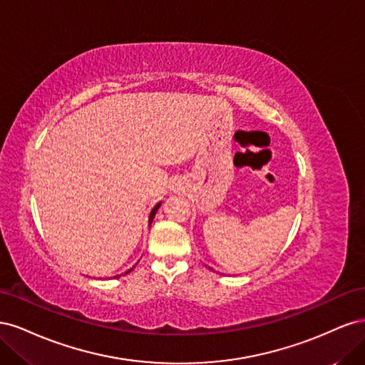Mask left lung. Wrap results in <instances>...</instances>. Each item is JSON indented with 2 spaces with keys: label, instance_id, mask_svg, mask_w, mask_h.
I'll return each instance as SVG.
<instances>
[{
  "label": "left lung",
  "instance_id": "8db88e82",
  "mask_svg": "<svg viewBox=\"0 0 365 365\" xmlns=\"http://www.w3.org/2000/svg\"><path fill=\"white\" fill-rule=\"evenodd\" d=\"M208 269H212V271H213V268H210V267H208Z\"/></svg>",
  "mask_w": 365,
  "mask_h": 365
}]
</instances>
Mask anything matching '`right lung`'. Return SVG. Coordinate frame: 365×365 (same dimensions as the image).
<instances>
[{
  "mask_svg": "<svg viewBox=\"0 0 365 365\" xmlns=\"http://www.w3.org/2000/svg\"><path fill=\"white\" fill-rule=\"evenodd\" d=\"M161 207V202H158L155 207H153L152 210H150V215H149V227H150V224H152V220H153V217H155V215H157V212H158V208ZM135 268V264H134V267H132L130 269H128L125 274H128V272H130L132 269H134ZM117 277H120V274L118 275H115V277L114 279H117Z\"/></svg>",
  "mask_w": 365,
  "mask_h": 365,
  "instance_id": "add662e5",
  "label": "right lung"
}]
</instances>
